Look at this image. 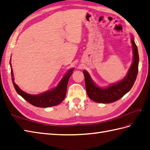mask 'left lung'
<instances>
[{
	"mask_svg": "<svg viewBox=\"0 0 150 150\" xmlns=\"http://www.w3.org/2000/svg\"><path fill=\"white\" fill-rule=\"evenodd\" d=\"M131 42L133 51L132 63L127 74L120 82L107 87H99L94 83L89 73L83 70L87 93L92 100L100 103H113L118 100L131 89L137 77L139 64V54L133 37L131 38Z\"/></svg>",
	"mask_w": 150,
	"mask_h": 150,
	"instance_id": "left-lung-1",
	"label": "left lung"
}]
</instances>
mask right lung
I'll return each instance as SVG.
<instances>
[{"label": "right lung", "instance_id": "1", "mask_svg": "<svg viewBox=\"0 0 150 150\" xmlns=\"http://www.w3.org/2000/svg\"><path fill=\"white\" fill-rule=\"evenodd\" d=\"M10 66L13 83L17 93L20 94L23 98H24L26 101H28L31 105L37 107H40V108H47V107L56 106L59 105V103L64 100L65 96H66L68 80L74 70V68H71L70 70H68L67 74L64 75L62 79L60 80L58 85L55 88L50 91L44 92V93L40 94L33 95L27 94L25 92L23 91L15 83L14 81V79L13 78V71L12 67H11V60Z\"/></svg>", "mask_w": 150, "mask_h": 150}]
</instances>
